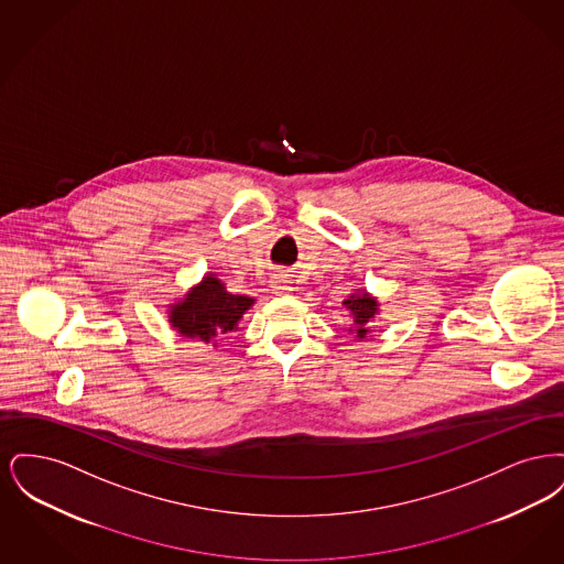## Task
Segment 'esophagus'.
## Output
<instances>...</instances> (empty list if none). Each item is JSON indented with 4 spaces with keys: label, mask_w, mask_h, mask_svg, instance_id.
Returning <instances> with one entry per match:
<instances>
[{
    "label": "esophagus",
    "mask_w": 564,
    "mask_h": 564,
    "mask_svg": "<svg viewBox=\"0 0 564 564\" xmlns=\"http://www.w3.org/2000/svg\"><path fill=\"white\" fill-rule=\"evenodd\" d=\"M272 290H274V294H290L292 288H290L288 276H285V274H276V276L272 279Z\"/></svg>",
    "instance_id": "1"
}]
</instances>
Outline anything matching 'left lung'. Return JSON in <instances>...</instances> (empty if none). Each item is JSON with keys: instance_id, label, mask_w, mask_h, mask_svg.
I'll use <instances>...</instances> for the list:
<instances>
[{"instance_id": "1", "label": "left lung", "mask_w": 564, "mask_h": 564, "mask_svg": "<svg viewBox=\"0 0 564 564\" xmlns=\"http://www.w3.org/2000/svg\"><path fill=\"white\" fill-rule=\"evenodd\" d=\"M343 304L349 308L352 322H355V329H349V332H355L357 338H366V334L370 332L368 323L378 315V302H376L375 295H370L368 292H355Z\"/></svg>"}]
</instances>
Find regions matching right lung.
Returning a JSON list of instances; mask_svg holds the SVG:
<instances>
[{
    "label": "right lung",
    "mask_w": 564,
    "mask_h": 564,
    "mask_svg": "<svg viewBox=\"0 0 564 564\" xmlns=\"http://www.w3.org/2000/svg\"><path fill=\"white\" fill-rule=\"evenodd\" d=\"M253 302L256 300L249 295L226 292L217 276L207 274L184 300L171 304L169 323L186 338L217 345V338L237 329V323L241 322Z\"/></svg>",
    "instance_id": "obj_1"
}]
</instances>
